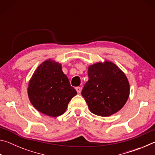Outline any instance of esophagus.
I'll list each match as a JSON object with an SVG mask.
<instances>
[{
	"label": "esophagus",
	"mask_w": 155,
	"mask_h": 155,
	"mask_svg": "<svg viewBox=\"0 0 155 155\" xmlns=\"http://www.w3.org/2000/svg\"><path fill=\"white\" fill-rule=\"evenodd\" d=\"M76 90H77L78 94H80L81 92V87H76Z\"/></svg>",
	"instance_id": "esophagus-1"
}]
</instances>
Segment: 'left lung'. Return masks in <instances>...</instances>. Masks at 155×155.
<instances>
[{"label": "left lung", "instance_id": "1", "mask_svg": "<svg viewBox=\"0 0 155 155\" xmlns=\"http://www.w3.org/2000/svg\"><path fill=\"white\" fill-rule=\"evenodd\" d=\"M88 77L81 94L92 114L108 117L124 107L130 85L127 76L114 63L104 61L90 65Z\"/></svg>", "mask_w": 155, "mask_h": 155}]
</instances>
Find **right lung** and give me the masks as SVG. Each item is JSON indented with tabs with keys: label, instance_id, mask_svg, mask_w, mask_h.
I'll list each match as a JSON object with an SVG mask.
<instances>
[{
	"label": "right lung",
	"instance_id": "right-lung-1",
	"mask_svg": "<svg viewBox=\"0 0 155 155\" xmlns=\"http://www.w3.org/2000/svg\"><path fill=\"white\" fill-rule=\"evenodd\" d=\"M27 92L33 106L52 117L65 113L69 102L77 94L63 72L61 64L51 59L41 63L34 72Z\"/></svg>",
	"mask_w": 155,
	"mask_h": 155
}]
</instances>
